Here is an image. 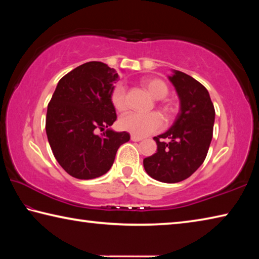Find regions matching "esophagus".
<instances>
[{
    "label": "esophagus",
    "instance_id": "esophagus-1",
    "mask_svg": "<svg viewBox=\"0 0 259 259\" xmlns=\"http://www.w3.org/2000/svg\"><path fill=\"white\" fill-rule=\"evenodd\" d=\"M143 138L142 137H138V136H135V135H131V140L133 142H140Z\"/></svg>",
    "mask_w": 259,
    "mask_h": 259
}]
</instances>
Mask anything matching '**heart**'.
<instances>
[{
  "label": "heart",
  "instance_id": "obj_1",
  "mask_svg": "<svg viewBox=\"0 0 259 259\" xmlns=\"http://www.w3.org/2000/svg\"><path fill=\"white\" fill-rule=\"evenodd\" d=\"M143 84L152 97L155 99L164 98L169 93L168 85L165 84L164 81L160 80V78H146V80H144ZM111 102L116 111L122 112L126 109L128 102H126L125 88L123 85L117 84L114 87L111 94ZM166 109L169 111V108ZM119 125L122 130L128 131V133L138 136V137H144V136H147L160 130L163 126V117L157 112L146 114L130 112L120 117Z\"/></svg>",
  "mask_w": 259,
  "mask_h": 259
}]
</instances>
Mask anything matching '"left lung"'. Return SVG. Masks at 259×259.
Listing matches in <instances>:
<instances>
[{
	"instance_id": "1",
	"label": "left lung",
	"mask_w": 259,
	"mask_h": 259,
	"mask_svg": "<svg viewBox=\"0 0 259 259\" xmlns=\"http://www.w3.org/2000/svg\"><path fill=\"white\" fill-rule=\"evenodd\" d=\"M172 83L181 102L174 124L153 139L157 150L143 161L145 171L162 183L182 182L203 163L212 139L214 108L208 90L195 78L174 69Z\"/></svg>"
}]
</instances>
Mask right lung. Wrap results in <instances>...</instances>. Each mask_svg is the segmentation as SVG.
Returning a JSON list of instances; mask_svg holds the SVG:
<instances>
[{
  "mask_svg": "<svg viewBox=\"0 0 259 259\" xmlns=\"http://www.w3.org/2000/svg\"><path fill=\"white\" fill-rule=\"evenodd\" d=\"M119 74L102 61H89L67 73L48 105L46 131L61 168L77 179L103 176L119 147L129 142L125 131L108 129L116 120L111 102ZM108 130L99 136L98 128Z\"/></svg>",
  "mask_w": 259,
  "mask_h": 259,
  "instance_id": "obj_1",
  "label": "right lung"
}]
</instances>
